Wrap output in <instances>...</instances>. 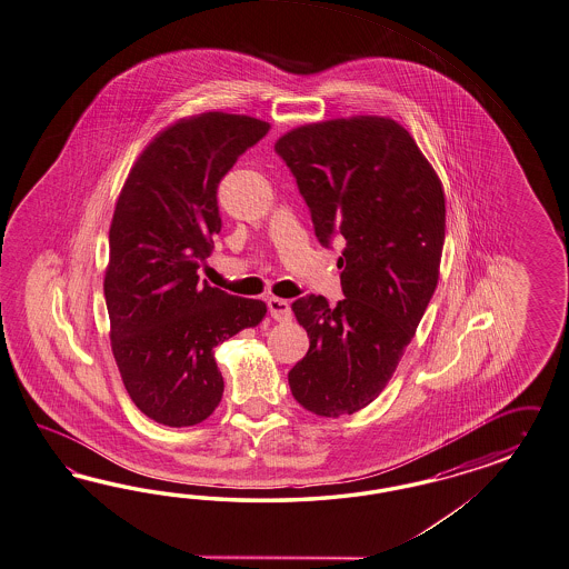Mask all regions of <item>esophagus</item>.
Instances as JSON below:
<instances>
[{"instance_id":"esophagus-1","label":"esophagus","mask_w":569,"mask_h":569,"mask_svg":"<svg viewBox=\"0 0 569 569\" xmlns=\"http://www.w3.org/2000/svg\"><path fill=\"white\" fill-rule=\"evenodd\" d=\"M267 307H269V312H271V317L276 319L277 323H288V321H292V308H290L288 300L269 298V300H267Z\"/></svg>"}]
</instances>
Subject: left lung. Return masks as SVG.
<instances>
[{"label":"left lung","instance_id":"obj_1","mask_svg":"<svg viewBox=\"0 0 569 569\" xmlns=\"http://www.w3.org/2000/svg\"><path fill=\"white\" fill-rule=\"evenodd\" d=\"M276 151L292 169L319 242L343 244V300H293L308 352L290 372L293 400L325 418L377 400L439 281L446 194L410 132L391 118L352 116L305 123Z\"/></svg>","mask_w":569,"mask_h":569}]
</instances>
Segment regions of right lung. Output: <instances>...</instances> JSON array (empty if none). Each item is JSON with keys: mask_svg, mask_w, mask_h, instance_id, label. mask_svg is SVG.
<instances>
[{"mask_svg": "<svg viewBox=\"0 0 569 569\" xmlns=\"http://www.w3.org/2000/svg\"><path fill=\"white\" fill-rule=\"evenodd\" d=\"M269 123L223 111L161 130L122 186L103 279L109 338L123 387L142 415L192 427L223 396L216 348L267 315L262 300L200 281L221 231L217 186Z\"/></svg>", "mask_w": 569, "mask_h": 569, "instance_id": "obj_1", "label": "right lung"}]
</instances>
